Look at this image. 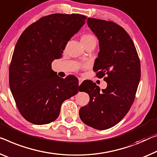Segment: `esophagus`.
Wrapping results in <instances>:
<instances>
[{"label":"esophagus","mask_w":157,"mask_h":157,"mask_svg":"<svg viewBox=\"0 0 157 157\" xmlns=\"http://www.w3.org/2000/svg\"><path fill=\"white\" fill-rule=\"evenodd\" d=\"M82 82H83V79L81 78H78V85H79V86L81 85Z\"/></svg>","instance_id":"esophagus-1"}]
</instances>
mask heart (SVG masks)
Here are the masks:
<instances>
[{"label": "heart", "mask_w": 157, "mask_h": 157, "mask_svg": "<svg viewBox=\"0 0 157 157\" xmlns=\"http://www.w3.org/2000/svg\"><path fill=\"white\" fill-rule=\"evenodd\" d=\"M81 40L82 43H83V45H84L87 44V43L93 42V41L96 42V38L93 35L90 34V33H84V34L81 36Z\"/></svg>", "instance_id": "b5f03b06"}]
</instances>
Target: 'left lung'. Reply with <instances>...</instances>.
<instances>
[{
	"instance_id": "left-lung-1",
	"label": "left lung",
	"mask_w": 157,
	"mask_h": 157,
	"mask_svg": "<svg viewBox=\"0 0 157 157\" xmlns=\"http://www.w3.org/2000/svg\"><path fill=\"white\" fill-rule=\"evenodd\" d=\"M88 25L99 40L100 52L93 71L98 78L104 77L106 89L91 81L87 86L88 105L82 107V121L93 128L105 130L117 124L131 109L141 76L140 62L136 48L126 30L111 21L88 18Z\"/></svg>"
}]
</instances>
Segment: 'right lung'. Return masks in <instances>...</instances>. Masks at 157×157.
Segmentation results:
<instances>
[{"label":"right lung","instance_id":"1","mask_svg":"<svg viewBox=\"0 0 157 157\" xmlns=\"http://www.w3.org/2000/svg\"><path fill=\"white\" fill-rule=\"evenodd\" d=\"M86 20L79 14H52L31 24L19 38L10 64L9 83L19 112L29 122L54 121L62 102L78 92L77 78H60L51 65L62 57Z\"/></svg>","mask_w":157,"mask_h":157}]
</instances>
